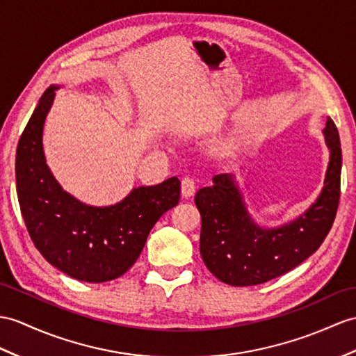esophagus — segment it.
Masks as SVG:
<instances>
[{"label": "esophagus", "instance_id": "obj_1", "mask_svg": "<svg viewBox=\"0 0 356 356\" xmlns=\"http://www.w3.org/2000/svg\"><path fill=\"white\" fill-rule=\"evenodd\" d=\"M195 190H196L195 181L192 178H188V177L183 178V181H181V195H183V197L193 196Z\"/></svg>", "mask_w": 356, "mask_h": 356}]
</instances>
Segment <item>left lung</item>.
<instances>
[{
    "label": "left lung",
    "mask_w": 356,
    "mask_h": 356,
    "mask_svg": "<svg viewBox=\"0 0 356 356\" xmlns=\"http://www.w3.org/2000/svg\"><path fill=\"white\" fill-rule=\"evenodd\" d=\"M323 136L329 163L322 192L305 211L281 227L264 228L254 220L231 173L213 177V186L196 193L202 219L199 250L216 278L234 287L263 284L290 272L323 243L340 201L341 146L331 118Z\"/></svg>",
    "instance_id": "8db88e82"
}]
</instances>
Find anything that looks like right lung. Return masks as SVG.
Masks as SVG:
<instances>
[{
  "instance_id": "obj_1",
  "label": "right lung",
  "mask_w": 356,
  "mask_h": 356,
  "mask_svg": "<svg viewBox=\"0 0 356 356\" xmlns=\"http://www.w3.org/2000/svg\"><path fill=\"white\" fill-rule=\"evenodd\" d=\"M60 86H51L25 127L16 149V192L34 246L74 280L106 282L131 267L161 216L179 202L181 181L134 187L118 204L93 207L58 184L43 152V125Z\"/></svg>"
}]
</instances>
